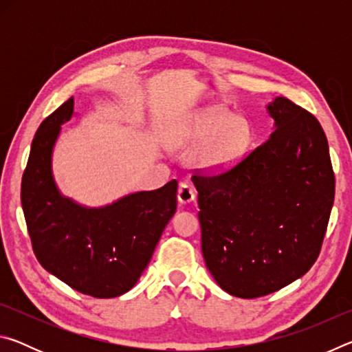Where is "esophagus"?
I'll use <instances>...</instances> for the list:
<instances>
[{"label": "esophagus", "instance_id": "34e87169", "mask_svg": "<svg viewBox=\"0 0 352 352\" xmlns=\"http://www.w3.org/2000/svg\"><path fill=\"white\" fill-rule=\"evenodd\" d=\"M195 195H197V190L188 182L182 183L180 188H178V201L180 204H190V201L195 200Z\"/></svg>", "mask_w": 352, "mask_h": 352}]
</instances>
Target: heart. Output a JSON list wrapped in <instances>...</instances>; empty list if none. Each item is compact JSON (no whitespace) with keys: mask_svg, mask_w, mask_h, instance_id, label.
<instances>
[{"mask_svg":"<svg viewBox=\"0 0 352 352\" xmlns=\"http://www.w3.org/2000/svg\"><path fill=\"white\" fill-rule=\"evenodd\" d=\"M252 138V127L245 118L219 107L194 118L178 135V142L188 148L204 144L194 153V164L205 172H223L241 162Z\"/></svg>","mask_w":352,"mask_h":352,"instance_id":"obj_1","label":"heart"}]
</instances>
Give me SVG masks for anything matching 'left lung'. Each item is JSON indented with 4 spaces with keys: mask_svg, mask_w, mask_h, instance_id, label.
Returning <instances> with one entry per match:
<instances>
[{
    "mask_svg": "<svg viewBox=\"0 0 352 352\" xmlns=\"http://www.w3.org/2000/svg\"><path fill=\"white\" fill-rule=\"evenodd\" d=\"M275 132L219 175H194L201 253L230 295L258 298L301 278L317 261L336 194L317 118L285 98L267 105Z\"/></svg>",
    "mask_w": 352,
    "mask_h": 352,
    "instance_id": "left-lung-1",
    "label": "left lung"
}]
</instances>
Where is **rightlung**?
Here are the masks:
<instances>
[{"mask_svg": "<svg viewBox=\"0 0 352 352\" xmlns=\"http://www.w3.org/2000/svg\"><path fill=\"white\" fill-rule=\"evenodd\" d=\"M74 99L51 113L34 136L21 180V205L34 253L51 275L94 298L126 294L144 272L177 210V180L140 190L100 208L60 194L52 175V148Z\"/></svg>", "mask_w": 352, "mask_h": 352, "instance_id": "right-lung-1", "label": "right lung"}]
</instances>
